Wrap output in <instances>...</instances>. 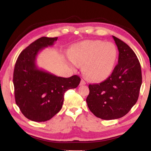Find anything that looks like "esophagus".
<instances>
[{
    "instance_id": "esophagus-1",
    "label": "esophagus",
    "mask_w": 151,
    "mask_h": 151,
    "mask_svg": "<svg viewBox=\"0 0 151 151\" xmlns=\"http://www.w3.org/2000/svg\"><path fill=\"white\" fill-rule=\"evenodd\" d=\"M86 84V82L84 81V80H81V83H80V86H83V85H85Z\"/></svg>"
}]
</instances>
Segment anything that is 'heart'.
<instances>
[{"instance_id": "heart-1", "label": "heart", "mask_w": 151, "mask_h": 151, "mask_svg": "<svg viewBox=\"0 0 151 151\" xmlns=\"http://www.w3.org/2000/svg\"><path fill=\"white\" fill-rule=\"evenodd\" d=\"M117 50L111 43L85 40L70 49V63L74 67L82 63L84 73L92 81H102L110 75L117 58Z\"/></svg>"}]
</instances>
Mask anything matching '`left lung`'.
I'll return each instance as SVG.
<instances>
[{"label":"left lung","mask_w":151,"mask_h":151,"mask_svg":"<svg viewBox=\"0 0 151 151\" xmlns=\"http://www.w3.org/2000/svg\"><path fill=\"white\" fill-rule=\"evenodd\" d=\"M119 50L118 63L111 75L100 84L89 85L88 106L96 117L116 119L128 114L138 99L142 69L132 49L113 36Z\"/></svg>","instance_id":"1"}]
</instances>
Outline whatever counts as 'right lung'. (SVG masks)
<instances>
[{
  "label": "right lung",
  "instance_id": "add662e5",
  "mask_svg": "<svg viewBox=\"0 0 151 151\" xmlns=\"http://www.w3.org/2000/svg\"><path fill=\"white\" fill-rule=\"evenodd\" d=\"M57 40V37L39 38L22 50L16 61L13 78L15 102L31 121L50 119L62 109L65 91L76 88L81 82L77 75L60 77L36 66L38 52L53 45Z\"/></svg>",
  "mask_w": 151,
  "mask_h": 151
}]
</instances>
